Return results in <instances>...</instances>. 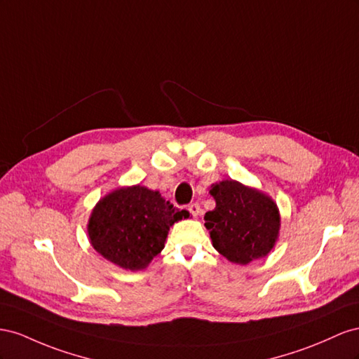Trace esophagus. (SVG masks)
I'll return each instance as SVG.
<instances>
[{"label":"esophagus","mask_w":359,"mask_h":359,"mask_svg":"<svg viewBox=\"0 0 359 359\" xmlns=\"http://www.w3.org/2000/svg\"><path fill=\"white\" fill-rule=\"evenodd\" d=\"M188 210L191 212V215L194 218H197L198 215L201 213V208H200V204L198 203H192V204H189L188 206Z\"/></svg>","instance_id":"1"}]
</instances>
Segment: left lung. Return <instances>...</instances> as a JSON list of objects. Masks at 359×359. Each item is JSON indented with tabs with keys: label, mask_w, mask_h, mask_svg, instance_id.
Here are the masks:
<instances>
[{
	"label": "left lung",
	"mask_w": 359,
	"mask_h": 359,
	"mask_svg": "<svg viewBox=\"0 0 359 359\" xmlns=\"http://www.w3.org/2000/svg\"><path fill=\"white\" fill-rule=\"evenodd\" d=\"M217 206L204 215L213 248L231 263L263 259L280 236L276 203L257 188L238 180L217 182L209 188Z\"/></svg>",
	"instance_id": "obj_1"
}]
</instances>
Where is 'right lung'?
<instances>
[{"label":"right lung","mask_w":359,"mask_h":359,"mask_svg":"<svg viewBox=\"0 0 359 359\" xmlns=\"http://www.w3.org/2000/svg\"><path fill=\"white\" fill-rule=\"evenodd\" d=\"M189 218L158 191L121 187L102 197L90 213L88 241L102 257L125 271L146 269L165 247L174 222Z\"/></svg>","instance_id":"obj_1"}]
</instances>
